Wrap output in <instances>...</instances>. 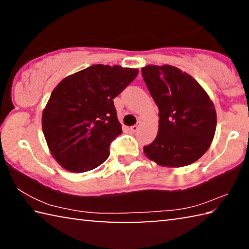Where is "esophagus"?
<instances>
[{
  "label": "esophagus",
  "instance_id": "1",
  "mask_svg": "<svg viewBox=\"0 0 249 249\" xmlns=\"http://www.w3.org/2000/svg\"><path fill=\"white\" fill-rule=\"evenodd\" d=\"M140 126H141V122H138V124L133 125L132 127H130V130H132V132H137L138 128H140Z\"/></svg>",
  "mask_w": 249,
  "mask_h": 249
}]
</instances>
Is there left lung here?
<instances>
[{
  "label": "left lung",
  "instance_id": "1",
  "mask_svg": "<svg viewBox=\"0 0 249 249\" xmlns=\"http://www.w3.org/2000/svg\"><path fill=\"white\" fill-rule=\"evenodd\" d=\"M159 109L158 134L144 147L150 160L165 167L191 165L213 141L216 112L210 96L190 74L170 65L142 68Z\"/></svg>",
  "mask_w": 249,
  "mask_h": 249
}]
</instances>
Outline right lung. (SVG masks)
Listing matches in <instances>:
<instances>
[{"instance_id": "add662e5", "label": "right lung", "mask_w": 249, "mask_h": 249, "mask_svg": "<svg viewBox=\"0 0 249 249\" xmlns=\"http://www.w3.org/2000/svg\"><path fill=\"white\" fill-rule=\"evenodd\" d=\"M137 74V69L93 65L54 88L41 124L59 165L71 172H86L107 159L109 145L122 133L113 99Z\"/></svg>"}]
</instances>
